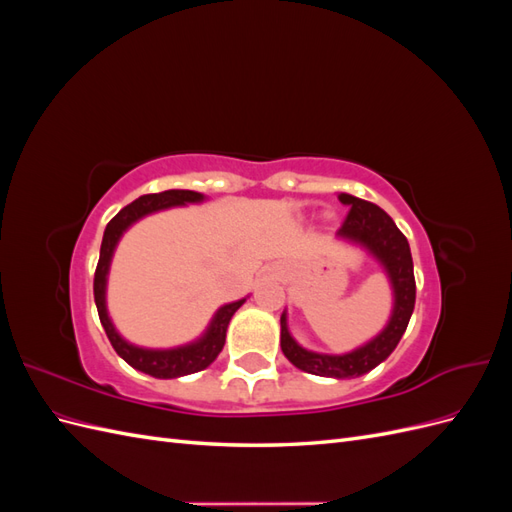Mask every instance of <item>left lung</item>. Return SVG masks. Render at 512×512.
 Instances as JSON below:
<instances>
[{
	"instance_id": "8db88e82",
	"label": "left lung",
	"mask_w": 512,
	"mask_h": 512,
	"mask_svg": "<svg viewBox=\"0 0 512 512\" xmlns=\"http://www.w3.org/2000/svg\"><path fill=\"white\" fill-rule=\"evenodd\" d=\"M339 203L350 207L344 226L337 230V239L359 245L363 250L378 260V265L389 277L393 290V309L386 327L371 337L367 344L354 348L344 354H324L303 348L288 331V314L280 318L282 324V352L286 359L307 374L322 378H356L378 367L382 361L389 359V354L397 348L401 335L406 333L410 316L414 312L416 299V282H414V265L408 239L404 237L391 215L374 203H367L363 198L352 194H339Z\"/></svg>"
}]
</instances>
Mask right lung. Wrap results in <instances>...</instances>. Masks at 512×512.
Here are the masks:
<instances>
[{
	"label": "right lung",
	"instance_id": "obj_1",
	"mask_svg": "<svg viewBox=\"0 0 512 512\" xmlns=\"http://www.w3.org/2000/svg\"><path fill=\"white\" fill-rule=\"evenodd\" d=\"M203 200H205V194L192 192V190H166L160 194H145L141 198H136L128 207H123L115 218L106 224L104 237H102L100 260L94 275V299H96L100 322L106 331V337L111 339V344L121 359L128 365H132L134 369L143 371V374H149L153 378H162V380L181 378L188 374H196L200 369H207L222 352L226 342L228 322L232 316H235L237 309L245 303V299L222 305L218 312L213 314L205 333L190 344H183L177 348H143V346L130 344L128 339H123L115 329L111 316H108V309H106L108 269H111V260L119 239L132 224L143 220L145 215L158 213L170 207L203 203Z\"/></svg>",
	"mask_w": 512,
	"mask_h": 512
}]
</instances>
